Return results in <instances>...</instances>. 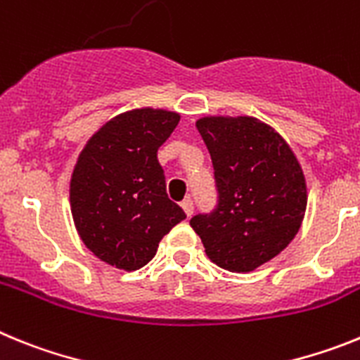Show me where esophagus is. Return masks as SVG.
<instances>
[{"label": "esophagus", "instance_id": "34e87169", "mask_svg": "<svg viewBox=\"0 0 360 360\" xmlns=\"http://www.w3.org/2000/svg\"><path fill=\"white\" fill-rule=\"evenodd\" d=\"M182 209L186 211L187 216H193V212H195V202L191 198H186L182 202Z\"/></svg>", "mask_w": 360, "mask_h": 360}]
</instances>
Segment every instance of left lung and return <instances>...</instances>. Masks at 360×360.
I'll return each mask as SVG.
<instances>
[{"mask_svg": "<svg viewBox=\"0 0 360 360\" xmlns=\"http://www.w3.org/2000/svg\"><path fill=\"white\" fill-rule=\"evenodd\" d=\"M196 128L211 155L218 202L189 224L212 263L250 272L297 234L307 209L303 169L281 135L252 117H203Z\"/></svg>", "mask_w": 360, "mask_h": 360, "instance_id": "obj_1", "label": "left lung"}]
</instances>
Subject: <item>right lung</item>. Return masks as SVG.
<instances>
[{
  "label": "right lung",
  "mask_w": 360,
  "mask_h": 360,
  "mask_svg": "<svg viewBox=\"0 0 360 360\" xmlns=\"http://www.w3.org/2000/svg\"><path fill=\"white\" fill-rule=\"evenodd\" d=\"M178 120L165 110L126 111L104 124L79 155L70 182L73 221L86 247L108 265L142 269L186 218L165 193L157 157Z\"/></svg>",
  "instance_id": "right-lung-1"
}]
</instances>
